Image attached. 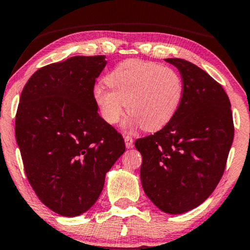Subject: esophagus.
Here are the masks:
<instances>
[{"label":"esophagus","instance_id":"obj_1","mask_svg":"<svg viewBox=\"0 0 250 250\" xmlns=\"http://www.w3.org/2000/svg\"><path fill=\"white\" fill-rule=\"evenodd\" d=\"M125 142L127 148H131L134 146V139H132L131 136H125Z\"/></svg>","mask_w":250,"mask_h":250}]
</instances>
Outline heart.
I'll return each mask as SVG.
<instances>
[{
    "instance_id": "1",
    "label": "heart",
    "mask_w": 250,
    "mask_h": 250,
    "mask_svg": "<svg viewBox=\"0 0 250 250\" xmlns=\"http://www.w3.org/2000/svg\"><path fill=\"white\" fill-rule=\"evenodd\" d=\"M106 82L98 84L94 98L103 119L115 125L125 114V125H139L146 131L158 130L174 119L184 96V83L175 69L155 62L129 59L109 72Z\"/></svg>"
}]
</instances>
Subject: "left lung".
<instances>
[{
  "label": "left lung",
  "instance_id": "left-lung-1",
  "mask_svg": "<svg viewBox=\"0 0 250 250\" xmlns=\"http://www.w3.org/2000/svg\"><path fill=\"white\" fill-rule=\"evenodd\" d=\"M178 68L184 96L174 119L154 135L136 139L142 185L167 214L198 207L221 181L234 137L231 103L208 73L192 62L168 58Z\"/></svg>",
  "mask_w": 250,
  "mask_h": 250
}]
</instances>
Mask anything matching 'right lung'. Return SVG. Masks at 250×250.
I'll return each mask as SVG.
<instances>
[{
  "label": "right lung",
  "instance_id": "add662e5",
  "mask_svg": "<svg viewBox=\"0 0 250 250\" xmlns=\"http://www.w3.org/2000/svg\"><path fill=\"white\" fill-rule=\"evenodd\" d=\"M105 56H75L38 69L22 89L16 139L29 184L52 211L90 209L125 141L98 114L94 86Z\"/></svg>",
  "mask_w": 250,
  "mask_h": 250
}]
</instances>
